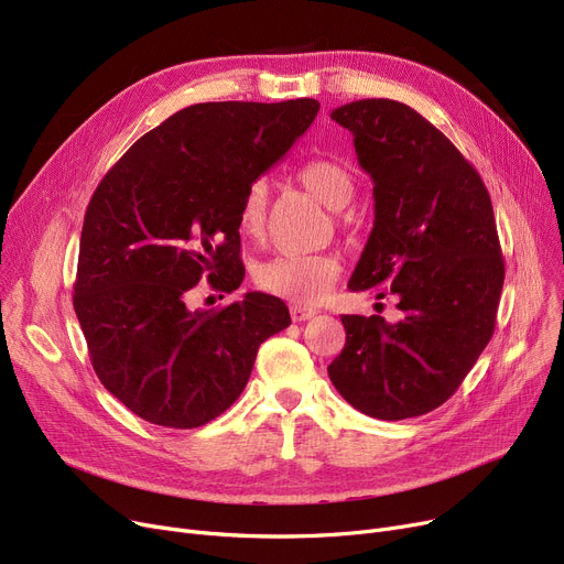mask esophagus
I'll use <instances>...</instances> for the list:
<instances>
[{"label": "esophagus", "instance_id": "obj_1", "mask_svg": "<svg viewBox=\"0 0 564 564\" xmlns=\"http://www.w3.org/2000/svg\"><path fill=\"white\" fill-rule=\"evenodd\" d=\"M315 313H317V311L311 308V306H302V304H292V306H290V317H292V322H306V319H311Z\"/></svg>", "mask_w": 564, "mask_h": 564}]
</instances>
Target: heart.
Listing matches in <instances>:
<instances>
[{
  "instance_id": "obj_1",
  "label": "heart",
  "mask_w": 564,
  "mask_h": 564,
  "mask_svg": "<svg viewBox=\"0 0 564 564\" xmlns=\"http://www.w3.org/2000/svg\"><path fill=\"white\" fill-rule=\"evenodd\" d=\"M297 181L324 207L343 210L354 198L357 183L351 171L334 160H311L297 171ZM267 217V185L256 181L247 187L237 224L247 237H260ZM340 274V262L332 253H276L256 264L253 281L260 290L294 304H315Z\"/></svg>"
}]
</instances>
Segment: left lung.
<instances>
[{"label":"left lung","mask_w":564,"mask_h":564,"mask_svg":"<svg viewBox=\"0 0 564 564\" xmlns=\"http://www.w3.org/2000/svg\"><path fill=\"white\" fill-rule=\"evenodd\" d=\"M332 118L375 183V226L347 288L395 294L402 319L343 315L345 347L327 370L366 416H423L459 389L494 336L506 262L491 198L453 141L411 107L368 98Z\"/></svg>","instance_id":"1"}]
</instances>
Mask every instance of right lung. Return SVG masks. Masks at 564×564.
I'll list each match as a JSON object with an SVG mask.
<instances>
[{
    "label": "right lung",
    "mask_w": 564,
    "mask_h": 564,
    "mask_svg": "<svg viewBox=\"0 0 564 564\" xmlns=\"http://www.w3.org/2000/svg\"><path fill=\"white\" fill-rule=\"evenodd\" d=\"M313 98L200 102L132 143L86 207L73 306L102 387L139 419L200 427L245 391L262 340L290 324L272 294L192 311L200 279H245L237 213L315 121Z\"/></svg>",
    "instance_id": "right-lung-1"
}]
</instances>
